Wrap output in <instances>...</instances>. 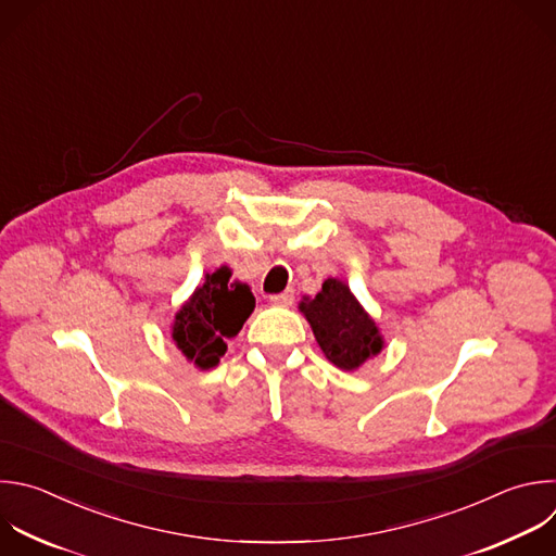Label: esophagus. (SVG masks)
<instances>
[{
  "label": "esophagus",
  "mask_w": 556,
  "mask_h": 556,
  "mask_svg": "<svg viewBox=\"0 0 556 556\" xmlns=\"http://www.w3.org/2000/svg\"><path fill=\"white\" fill-rule=\"evenodd\" d=\"M270 303H273V305H279V307H290V305L294 303V290L288 288V290L281 292V294H273V296H270Z\"/></svg>",
  "instance_id": "1"
}]
</instances>
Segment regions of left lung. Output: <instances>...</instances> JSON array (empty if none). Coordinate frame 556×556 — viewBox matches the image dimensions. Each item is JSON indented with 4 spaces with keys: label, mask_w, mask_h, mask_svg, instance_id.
Here are the masks:
<instances>
[{
    "label": "left lung",
    "mask_w": 556,
    "mask_h": 556,
    "mask_svg": "<svg viewBox=\"0 0 556 556\" xmlns=\"http://www.w3.org/2000/svg\"><path fill=\"white\" fill-rule=\"evenodd\" d=\"M301 309L323 353L338 368L353 371L364 359L380 353L382 336L376 323L342 281L327 279L312 301L301 303Z\"/></svg>",
    "instance_id": "left-lung-1"
}]
</instances>
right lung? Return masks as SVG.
Instances as JSON below:
<instances>
[{"mask_svg": "<svg viewBox=\"0 0 556 556\" xmlns=\"http://www.w3.org/2000/svg\"><path fill=\"white\" fill-rule=\"evenodd\" d=\"M255 307L249 286L233 283L227 266L207 275L205 283L176 314L172 338L201 368H212L225 355V338H233Z\"/></svg>", "mask_w": 556, "mask_h": 556, "instance_id": "right-lung-1", "label": "right lung"}]
</instances>
